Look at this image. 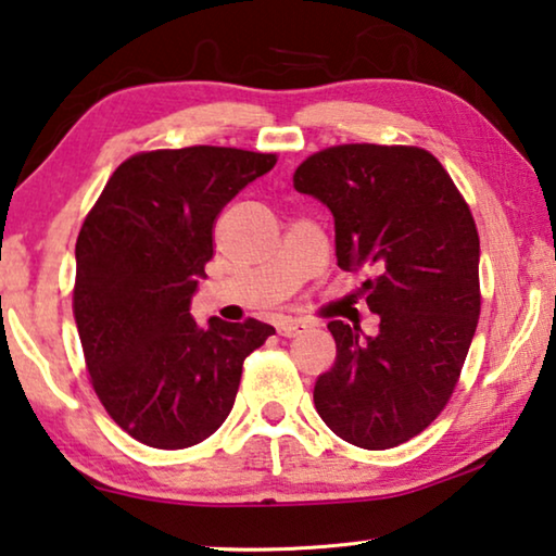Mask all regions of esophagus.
Returning <instances> with one entry per match:
<instances>
[{
	"label": "esophagus",
	"mask_w": 556,
	"mask_h": 556,
	"mask_svg": "<svg viewBox=\"0 0 556 556\" xmlns=\"http://www.w3.org/2000/svg\"><path fill=\"white\" fill-rule=\"evenodd\" d=\"M303 328H305L303 320H293V318H288V320H280V324H278V333H280V336H288V338H291V336H298V333H301Z\"/></svg>",
	"instance_id": "1"
}]
</instances>
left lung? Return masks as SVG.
Masks as SVG:
<instances>
[{
    "mask_svg": "<svg viewBox=\"0 0 556 556\" xmlns=\"http://www.w3.org/2000/svg\"><path fill=\"white\" fill-rule=\"evenodd\" d=\"M293 188L324 203L338 268L366 270L378 331L331 320L336 361L313 404L336 437L391 448L441 414L479 320V232L462 192L431 152L338 144L298 167Z\"/></svg>",
    "mask_w": 556,
    "mask_h": 556,
    "instance_id": "8db88e82",
    "label": "left lung"
}]
</instances>
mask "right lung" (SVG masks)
Returning <instances> with one entry per match:
<instances>
[{
	"label": "right lung",
	"instance_id": "obj_1",
	"mask_svg": "<svg viewBox=\"0 0 556 556\" xmlns=\"http://www.w3.org/2000/svg\"><path fill=\"white\" fill-rule=\"evenodd\" d=\"M276 155L155 150L125 160L79 230L75 320L102 406L140 444L188 448L228 418L245 356L276 333L190 316L213 225Z\"/></svg>",
	"mask_w": 556,
	"mask_h": 556
}]
</instances>
